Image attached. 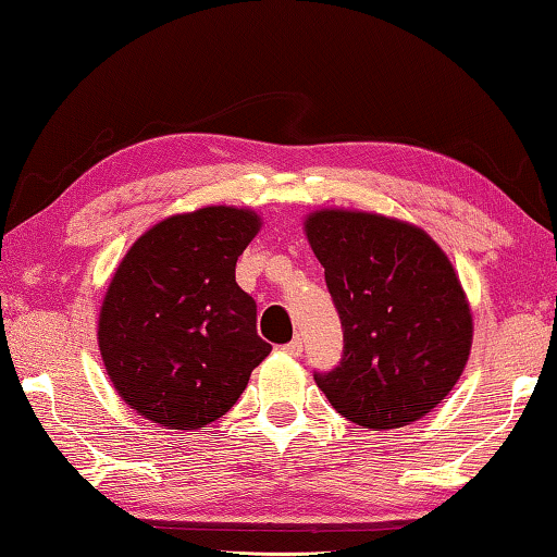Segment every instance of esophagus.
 I'll return each instance as SVG.
<instances>
[{
  "label": "esophagus",
  "mask_w": 557,
  "mask_h": 557,
  "mask_svg": "<svg viewBox=\"0 0 557 557\" xmlns=\"http://www.w3.org/2000/svg\"><path fill=\"white\" fill-rule=\"evenodd\" d=\"M282 351H285V355H289V357H299L302 355V339H293L289 344H285V347H282Z\"/></svg>",
  "instance_id": "obj_1"
}]
</instances>
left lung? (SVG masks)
I'll return each mask as SVG.
<instances>
[{
  "mask_svg": "<svg viewBox=\"0 0 557 557\" xmlns=\"http://www.w3.org/2000/svg\"><path fill=\"white\" fill-rule=\"evenodd\" d=\"M305 235L337 307L344 355L314 382L361 429L409 426L446 399L471 355L473 317L451 260L406 220L322 208Z\"/></svg>",
  "mask_w": 557,
  "mask_h": 557,
  "instance_id": "1",
  "label": "left lung"
}]
</instances>
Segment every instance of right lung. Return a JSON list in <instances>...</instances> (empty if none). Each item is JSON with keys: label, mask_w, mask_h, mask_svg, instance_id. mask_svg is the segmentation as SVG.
<instances>
[{"label": "right lung", "mask_w": 557, "mask_h": 557, "mask_svg": "<svg viewBox=\"0 0 557 557\" xmlns=\"http://www.w3.org/2000/svg\"><path fill=\"white\" fill-rule=\"evenodd\" d=\"M262 220L208 206L156 223L123 255L99 312L113 389L138 417L193 431L223 417L270 355L235 262Z\"/></svg>", "instance_id": "obj_1"}]
</instances>
